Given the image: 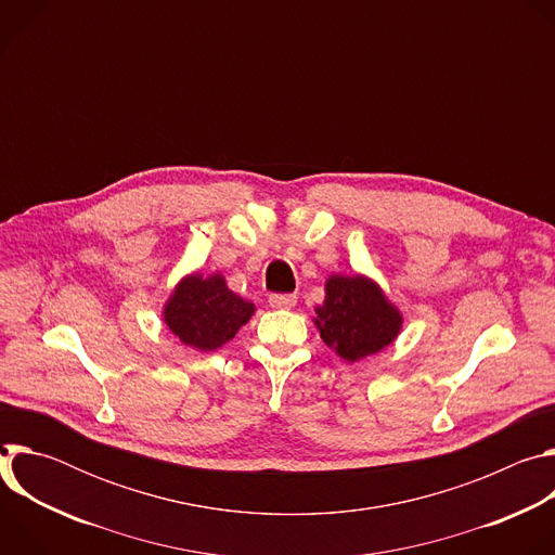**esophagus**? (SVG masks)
Listing matches in <instances>:
<instances>
[{
    "label": "esophagus",
    "mask_w": 555,
    "mask_h": 555,
    "mask_svg": "<svg viewBox=\"0 0 555 555\" xmlns=\"http://www.w3.org/2000/svg\"><path fill=\"white\" fill-rule=\"evenodd\" d=\"M270 305L274 309H289V307L296 305V296L294 294H272Z\"/></svg>",
    "instance_id": "obj_1"
}]
</instances>
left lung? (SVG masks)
Segmentation results:
<instances>
[{
  "mask_svg": "<svg viewBox=\"0 0 555 555\" xmlns=\"http://www.w3.org/2000/svg\"><path fill=\"white\" fill-rule=\"evenodd\" d=\"M323 340L345 360L373 356L400 332L402 315L390 307L379 287L362 276H332L325 302L315 309Z\"/></svg>",
  "mask_w": 555,
  "mask_h": 555,
  "instance_id": "8db88e82",
  "label": "left lung"
}]
</instances>
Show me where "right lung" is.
Masks as SVG:
<instances>
[{
    "instance_id": "1",
    "label": "right lung",
    "mask_w": 555,
    "mask_h": 555,
    "mask_svg": "<svg viewBox=\"0 0 555 555\" xmlns=\"http://www.w3.org/2000/svg\"><path fill=\"white\" fill-rule=\"evenodd\" d=\"M253 311L255 305L230 292L219 274L210 279L195 274L178 285L167 302L165 321L184 345L212 351L232 340Z\"/></svg>"
}]
</instances>
